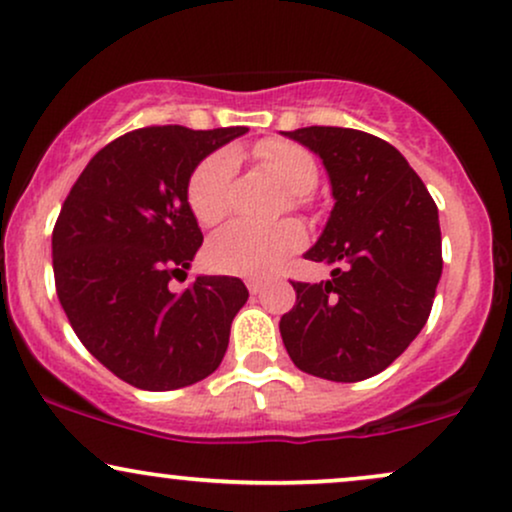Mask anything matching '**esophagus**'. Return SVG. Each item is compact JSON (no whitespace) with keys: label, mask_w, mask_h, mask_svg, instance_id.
Listing matches in <instances>:
<instances>
[{"label":"esophagus","mask_w":512,"mask_h":512,"mask_svg":"<svg viewBox=\"0 0 512 512\" xmlns=\"http://www.w3.org/2000/svg\"><path fill=\"white\" fill-rule=\"evenodd\" d=\"M245 283H248V291H250L252 295L262 293V291H264V286H267V281H264V279H257V276H250V279H245Z\"/></svg>","instance_id":"esophagus-1"}]
</instances>
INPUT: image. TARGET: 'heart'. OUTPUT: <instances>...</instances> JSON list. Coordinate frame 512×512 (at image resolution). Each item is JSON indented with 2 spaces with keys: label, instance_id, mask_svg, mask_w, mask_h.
Returning a JSON list of instances; mask_svg holds the SVG:
<instances>
[{
  "label": "heart",
  "instance_id": "1",
  "mask_svg": "<svg viewBox=\"0 0 512 512\" xmlns=\"http://www.w3.org/2000/svg\"><path fill=\"white\" fill-rule=\"evenodd\" d=\"M269 174L291 190L293 205H303L319 181L317 159L298 143L269 138L252 150ZM236 174V159L221 150L202 159L188 178L186 200L197 224L214 226L229 212V188ZM305 245V229L298 221H281L274 226H255L236 221L226 226L207 245V262L224 274L262 276L279 269L283 260Z\"/></svg>",
  "mask_w": 512,
  "mask_h": 512
}]
</instances>
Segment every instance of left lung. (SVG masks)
Segmentation results:
<instances>
[{
	"mask_svg": "<svg viewBox=\"0 0 512 512\" xmlns=\"http://www.w3.org/2000/svg\"><path fill=\"white\" fill-rule=\"evenodd\" d=\"M329 171L336 205L307 260L334 264L329 281H291L281 317L293 365L329 381L384 372L415 341L441 279L439 209L396 147L355 128L283 131Z\"/></svg>",
	"mask_w": 512,
	"mask_h": 512,
	"instance_id": "left-lung-1",
	"label": "left lung"
}]
</instances>
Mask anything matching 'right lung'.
I'll use <instances>...</instances> for the list:
<instances>
[{"label": "right lung", "instance_id": "obj_1", "mask_svg": "<svg viewBox=\"0 0 512 512\" xmlns=\"http://www.w3.org/2000/svg\"><path fill=\"white\" fill-rule=\"evenodd\" d=\"M245 131L138 128L104 145L61 205L52 231L59 303L80 343L135 389H181L224 360L245 283L197 276L174 293L169 281L202 245L190 174Z\"/></svg>", "mask_w": 512, "mask_h": 512}]
</instances>
